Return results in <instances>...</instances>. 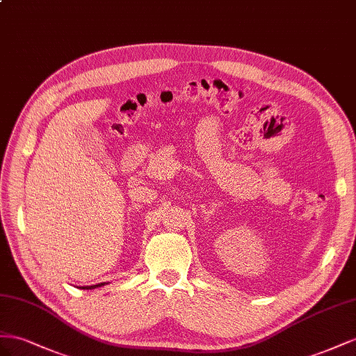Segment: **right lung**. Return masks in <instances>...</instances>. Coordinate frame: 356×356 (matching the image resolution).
<instances>
[{
	"instance_id": "add662e5",
	"label": "right lung",
	"mask_w": 356,
	"mask_h": 356,
	"mask_svg": "<svg viewBox=\"0 0 356 356\" xmlns=\"http://www.w3.org/2000/svg\"><path fill=\"white\" fill-rule=\"evenodd\" d=\"M104 283H98V285H92V286H83L82 289H95V288H98V286H103Z\"/></svg>"
}]
</instances>
